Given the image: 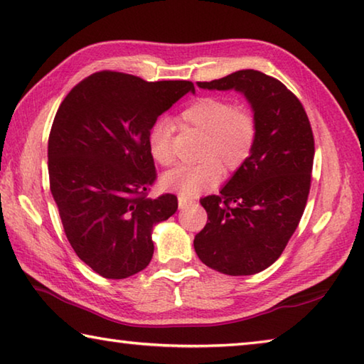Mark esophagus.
Wrapping results in <instances>:
<instances>
[{"label": "esophagus", "instance_id": "34e87169", "mask_svg": "<svg viewBox=\"0 0 364 364\" xmlns=\"http://www.w3.org/2000/svg\"><path fill=\"white\" fill-rule=\"evenodd\" d=\"M192 205H195V200H193V198H187V196L178 195V208L186 209V208L192 206Z\"/></svg>", "mask_w": 364, "mask_h": 364}]
</instances>
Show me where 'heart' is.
<instances>
[{"mask_svg": "<svg viewBox=\"0 0 364 364\" xmlns=\"http://www.w3.org/2000/svg\"><path fill=\"white\" fill-rule=\"evenodd\" d=\"M182 126L201 134L200 163L176 168L164 176V186L182 196H195L214 187L225 171L240 169L252 155L257 140V121L246 107L233 105L222 97L196 99L178 114ZM174 126L168 119H158L149 129V151L158 164L169 166L174 161L172 151Z\"/></svg>", "mask_w": 364, "mask_h": 364, "instance_id": "1", "label": "heart"}]
</instances>
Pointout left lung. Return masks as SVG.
Listing matches in <instances>:
<instances>
[{"label": "left lung", "instance_id": "8db88e82", "mask_svg": "<svg viewBox=\"0 0 364 364\" xmlns=\"http://www.w3.org/2000/svg\"><path fill=\"white\" fill-rule=\"evenodd\" d=\"M198 86L243 92L257 121V140L220 193L200 200L208 224L193 240L195 251L215 272L254 275L282 256L301 222L311 183L314 132L296 94L257 70Z\"/></svg>", "mask_w": 364, "mask_h": 364}]
</instances>
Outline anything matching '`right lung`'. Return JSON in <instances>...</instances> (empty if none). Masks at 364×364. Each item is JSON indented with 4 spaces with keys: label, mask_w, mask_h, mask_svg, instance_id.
Wrapping results in <instances>:
<instances>
[{
    "label": "right lung",
    "mask_w": 364,
    "mask_h": 364,
    "mask_svg": "<svg viewBox=\"0 0 364 364\" xmlns=\"http://www.w3.org/2000/svg\"><path fill=\"white\" fill-rule=\"evenodd\" d=\"M192 81L149 82L102 70L80 81L55 113L48 142L49 187L82 262L123 279L153 257L151 228L177 211V196L150 198L156 169L149 129Z\"/></svg>",
    "instance_id": "add662e5"
}]
</instances>
